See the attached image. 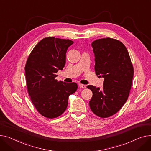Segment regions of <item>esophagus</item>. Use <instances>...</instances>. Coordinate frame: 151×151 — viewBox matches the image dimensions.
Returning a JSON list of instances; mask_svg holds the SVG:
<instances>
[{
  "instance_id": "obj_1",
  "label": "esophagus",
  "mask_w": 151,
  "mask_h": 151,
  "mask_svg": "<svg viewBox=\"0 0 151 151\" xmlns=\"http://www.w3.org/2000/svg\"><path fill=\"white\" fill-rule=\"evenodd\" d=\"M79 86H81V88H86V85H83V84H81V83H79Z\"/></svg>"
}]
</instances>
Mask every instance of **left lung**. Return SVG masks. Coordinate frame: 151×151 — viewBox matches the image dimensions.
Masks as SVG:
<instances>
[{
	"instance_id": "left-lung-1",
	"label": "left lung",
	"mask_w": 151,
	"mask_h": 151,
	"mask_svg": "<svg viewBox=\"0 0 151 151\" xmlns=\"http://www.w3.org/2000/svg\"><path fill=\"white\" fill-rule=\"evenodd\" d=\"M96 74L104 78L103 88L88 85L93 92L91 111L101 118L117 113L127 101L131 89L134 68L129 52L121 41L106 38L91 43Z\"/></svg>"
}]
</instances>
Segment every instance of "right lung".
<instances>
[{
    "mask_svg": "<svg viewBox=\"0 0 151 151\" xmlns=\"http://www.w3.org/2000/svg\"><path fill=\"white\" fill-rule=\"evenodd\" d=\"M74 42L47 37L34 47L25 66L27 86L35 107L43 116L55 118L66 110L69 96L77 90L75 82L55 80L66 63V54Z\"/></svg>",
    "mask_w": 151,
    "mask_h": 151,
    "instance_id": "obj_1",
    "label": "right lung"
}]
</instances>
